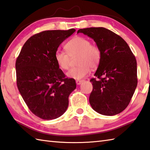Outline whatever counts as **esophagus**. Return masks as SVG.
I'll list each match as a JSON object with an SVG mask.
<instances>
[{
	"instance_id": "1",
	"label": "esophagus",
	"mask_w": 150,
	"mask_h": 150,
	"mask_svg": "<svg viewBox=\"0 0 150 150\" xmlns=\"http://www.w3.org/2000/svg\"><path fill=\"white\" fill-rule=\"evenodd\" d=\"M82 83H83L82 80H76V84H78V85H79V84H81Z\"/></svg>"
}]
</instances>
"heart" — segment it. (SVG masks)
<instances>
[{
	"mask_svg": "<svg viewBox=\"0 0 150 150\" xmlns=\"http://www.w3.org/2000/svg\"><path fill=\"white\" fill-rule=\"evenodd\" d=\"M66 52L57 50L55 60L58 66L64 70L69 69L71 58L78 56L77 67H73L67 72V76L74 79H82L88 75L91 67L98 66L102 58V52L97 45L91 44L90 40L83 37H75L65 45Z\"/></svg>",
	"mask_w": 150,
	"mask_h": 150,
	"instance_id": "heart-1",
	"label": "heart"
}]
</instances>
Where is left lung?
I'll return each instance as SVG.
<instances>
[{"mask_svg": "<svg viewBox=\"0 0 150 150\" xmlns=\"http://www.w3.org/2000/svg\"><path fill=\"white\" fill-rule=\"evenodd\" d=\"M94 39L102 58L92 78L90 104L103 115H115L129 104L137 86V64L129 45L119 35L104 28L78 30Z\"/></svg>", "mask_w": 150, "mask_h": 150, "instance_id": "obj_1", "label": "left lung"}]
</instances>
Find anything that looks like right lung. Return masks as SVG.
Masks as SVG:
<instances>
[{
	"mask_svg": "<svg viewBox=\"0 0 150 150\" xmlns=\"http://www.w3.org/2000/svg\"><path fill=\"white\" fill-rule=\"evenodd\" d=\"M75 31L50 30L33 35L16 59L19 91L30 111L42 119L52 120L63 115L69 94L76 88L74 79L66 77L54 57L61 43Z\"/></svg>",
	"mask_w": 150,
	"mask_h": 150,
	"instance_id": "add662e5",
	"label": "right lung"
}]
</instances>
